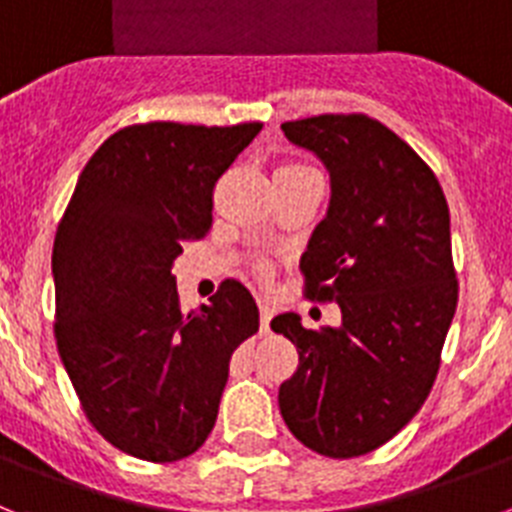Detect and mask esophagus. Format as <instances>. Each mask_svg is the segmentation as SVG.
I'll list each match as a JSON object with an SVG mask.
<instances>
[{"mask_svg": "<svg viewBox=\"0 0 512 512\" xmlns=\"http://www.w3.org/2000/svg\"><path fill=\"white\" fill-rule=\"evenodd\" d=\"M273 312H276V309H273V304L265 302V299H260V330H263V333H268V325H270V317H273Z\"/></svg>", "mask_w": 512, "mask_h": 512, "instance_id": "1", "label": "esophagus"}]
</instances>
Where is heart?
I'll return each mask as SVG.
<instances>
[{"mask_svg": "<svg viewBox=\"0 0 512 512\" xmlns=\"http://www.w3.org/2000/svg\"><path fill=\"white\" fill-rule=\"evenodd\" d=\"M257 273H260V276H263V278H268L270 276V265L260 263V265H257Z\"/></svg>", "mask_w": 512, "mask_h": 512, "instance_id": "obj_1", "label": "heart"}]
</instances>
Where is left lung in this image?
Segmentation results:
<instances>
[{
  "label": "left lung",
  "mask_w": 512,
  "mask_h": 512,
  "mask_svg": "<svg viewBox=\"0 0 512 512\" xmlns=\"http://www.w3.org/2000/svg\"><path fill=\"white\" fill-rule=\"evenodd\" d=\"M281 130L330 171L328 216L299 270L307 299L338 302L341 328L273 317L270 328L299 351L278 406L309 450L356 458L393 440L435 385L458 304L448 200L414 148L367 114H320Z\"/></svg>",
  "instance_id": "obj_1"
}]
</instances>
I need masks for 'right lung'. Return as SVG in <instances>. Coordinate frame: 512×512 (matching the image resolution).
Returning a JSON list of instances; mask_svg holds the SVG:
<instances>
[{
  "label": "right lung",
  "mask_w": 512,
  "mask_h": 512,
  "mask_svg": "<svg viewBox=\"0 0 512 512\" xmlns=\"http://www.w3.org/2000/svg\"><path fill=\"white\" fill-rule=\"evenodd\" d=\"M263 130L132 124L93 153L59 221L54 338L98 435L150 463L195 453L216 424L231 354L260 312L229 278L184 312L171 265L213 226V190Z\"/></svg>",
  "instance_id": "obj_1"
}]
</instances>
